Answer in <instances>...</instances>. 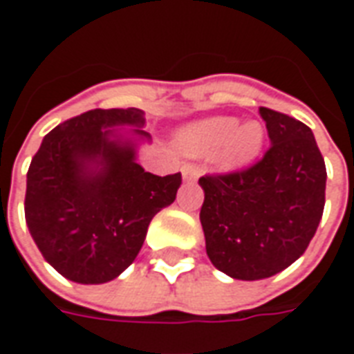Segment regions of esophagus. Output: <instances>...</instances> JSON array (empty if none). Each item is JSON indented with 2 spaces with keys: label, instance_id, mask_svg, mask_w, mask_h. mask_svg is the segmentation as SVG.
I'll use <instances>...</instances> for the list:
<instances>
[{
  "label": "esophagus",
  "instance_id": "obj_1",
  "mask_svg": "<svg viewBox=\"0 0 354 354\" xmlns=\"http://www.w3.org/2000/svg\"><path fill=\"white\" fill-rule=\"evenodd\" d=\"M201 170L195 167V165H184L182 167V178H184V182L187 184H193V182H197V178H199Z\"/></svg>",
  "mask_w": 354,
  "mask_h": 354
}]
</instances>
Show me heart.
Listing matches in <instances>:
<instances>
[{"label":"heart","mask_w":354,"mask_h":354,"mask_svg":"<svg viewBox=\"0 0 354 354\" xmlns=\"http://www.w3.org/2000/svg\"><path fill=\"white\" fill-rule=\"evenodd\" d=\"M266 144L260 121L239 123L237 117L214 115L184 124L176 132V146L187 157L210 153L216 169L235 172L258 159Z\"/></svg>","instance_id":"1"}]
</instances>
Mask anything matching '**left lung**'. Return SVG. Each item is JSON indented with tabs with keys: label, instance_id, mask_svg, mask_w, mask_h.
I'll return each mask as SVG.
<instances>
[{
	"label": "left lung",
	"instance_id": "obj_1",
	"mask_svg": "<svg viewBox=\"0 0 354 354\" xmlns=\"http://www.w3.org/2000/svg\"><path fill=\"white\" fill-rule=\"evenodd\" d=\"M271 147L258 165L205 176L201 225L212 266L237 281L281 273L305 252L324 210L326 167L313 131L260 108Z\"/></svg>",
	"mask_w": 354,
	"mask_h": 354
}]
</instances>
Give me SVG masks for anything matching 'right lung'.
I'll use <instances>...</instances> for the list:
<instances>
[{
  "mask_svg": "<svg viewBox=\"0 0 354 354\" xmlns=\"http://www.w3.org/2000/svg\"><path fill=\"white\" fill-rule=\"evenodd\" d=\"M138 108L91 109L43 138L26 176L24 214L45 261L68 281L104 284L136 260L149 222L176 199L182 174L138 165L151 142Z\"/></svg>",
  "mask_w": 354,
  "mask_h": 354,
  "instance_id": "right-lung-1",
  "label": "right lung"
}]
</instances>
